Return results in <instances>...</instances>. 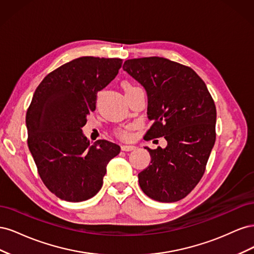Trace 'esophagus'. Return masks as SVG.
Returning <instances> with one entry per match:
<instances>
[{"mask_svg": "<svg viewBox=\"0 0 254 254\" xmlns=\"http://www.w3.org/2000/svg\"><path fill=\"white\" fill-rule=\"evenodd\" d=\"M134 148H135V146H133V145H122L121 146V149L123 151H131Z\"/></svg>", "mask_w": 254, "mask_h": 254, "instance_id": "1", "label": "esophagus"}]
</instances>
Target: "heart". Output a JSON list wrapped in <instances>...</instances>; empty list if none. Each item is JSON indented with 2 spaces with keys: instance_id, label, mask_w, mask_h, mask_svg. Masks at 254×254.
Segmentation results:
<instances>
[{
  "instance_id": "b5f03b06",
  "label": "heart",
  "mask_w": 254,
  "mask_h": 254,
  "mask_svg": "<svg viewBox=\"0 0 254 254\" xmlns=\"http://www.w3.org/2000/svg\"><path fill=\"white\" fill-rule=\"evenodd\" d=\"M122 87L124 89L126 94L131 93V92L135 91L136 89H140L139 87L134 86V84L130 81H123ZM131 130H132V126L127 125L123 128H119L117 131H115V134H117V136L122 140H129L130 137H131Z\"/></svg>"
}]
</instances>
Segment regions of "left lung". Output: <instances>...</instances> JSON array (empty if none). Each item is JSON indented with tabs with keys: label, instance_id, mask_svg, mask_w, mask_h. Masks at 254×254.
<instances>
[{
	"label": "left lung",
	"instance_id": "8db88e82",
	"mask_svg": "<svg viewBox=\"0 0 254 254\" xmlns=\"http://www.w3.org/2000/svg\"><path fill=\"white\" fill-rule=\"evenodd\" d=\"M124 71L147 92L146 141L164 136L165 148L150 149L139 183L149 198L175 202L200 181L216 140V107L204 81L190 66L162 57L128 59Z\"/></svg>",
	"mask_w": 254,
	"mask_h": 254
}]
</instances>
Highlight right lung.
<instances>
[{"label": "right lung", "mask_w": 254, "mask_h": 254, "mask_svg": "<svg viewBox=\"0 0 254 254\" xmlns=\"http://www.w3.org/2000/svg\"><path fill=\"white\" fill-rule=\"evenodd\" d=\"M122 64L120 58L74 59L49 73L35 91L26 112L27 145L44 186L63 200L95 196L107 164L121 151L106 140L90 146L81 127L95 110L97 92Z\"/></svg>", "instance_id": "1"}]
</instances>
